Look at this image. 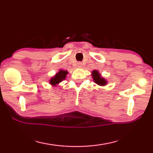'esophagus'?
I'll return each instance as SVG.
<instances>
[{"label":"esophagus","mask_w":153,"mask_h":153,"mask_svg":"<svg viewBox=\"0 0 153 153\" xmlns=\"http://www.w3.org/2000/svg\"><path fill=\"white\" fill-rule=\"evenodd\" d=\"M77 67L80 68V67H82V63H81V62H78V63H77Z\"/></svg>","instance_id":"34e87169"}]
</instances>
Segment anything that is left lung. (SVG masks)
Returning a JSON list of instances; mask_svg holds the SVG:
<instances>
[{
  "label": "left lung",
  "mask_w": 153,
  "mask_h": 153,
  "mask_svg": "<svg viewBox=\"0 0 153 153\" xmlns=\"http://www.w3.org/2000/svg\"><path fill=\"white\" fill-rule=\"evenodd\" d=\"M92 76L94 82L99 86H105L107 84V80L101 77V75L97 70H94L92 71Z\"/></svg>",
  "instance_id": "8db88e82"
}]
</instances>
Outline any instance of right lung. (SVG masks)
I'll list each match as a JSON object with an SVG mask.
<instances>
[{
	"mask_svg": "<svg viewBox=\"0 0 153 153\" xmlns=\"http://www.w3.org/2000/svg\"><path fill=\"white\" fill-rule=\"evenodd\" d=\"M68 74V71L65 70H59L58 73L55 74V76H53L50 79V84L52 86H56L59 83L61 82L63 79H65L66 75Z\"/></svg>",
	"mask_w": 153,
	"mask_h": 153,
	"instance_id": "right-lung-1",
	"label": "right lung"
}]
</instances>
